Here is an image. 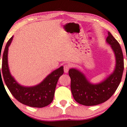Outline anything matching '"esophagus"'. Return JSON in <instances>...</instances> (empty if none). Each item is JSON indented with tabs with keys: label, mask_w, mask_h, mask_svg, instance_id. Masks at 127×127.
I'll return each instance as SVG.
<instances>
[{
	"label": "esophagus",
	"mask_w": 127,
	"mask_h": 127,
	"mask_svg": "<svg viewBox=\"0 0 127 127\" xmlns=\"http://www.w3.org/2000/svg\"><path fill=\"white\" fill-rule=\"evenodd\" d=\"M70 67H71V65H69V64H66V65H64V72L65 73H67Z\"/></svg>",
	"instance_id": "esophagus-1"
}]
</instances>
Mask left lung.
Returning <instances> with one entry per match:
<instances>
[{
    "label": "left lung",
    "mask_w": 127,
    "mask_h": 127,
    "mask_svg": "<svg viewBox=\"0 0 127 127\" xmlns=\"http://www.w3.org/2000/svg\"><path fill=\"white\" fill-rule=\"evenodd\" d=\"M106 41L113 50L116 59L114 72L102 82L92 84L84 73L76 69L69 70L71 78V89L74 99L79 104L93 106L102 104L109 99L121 82L124 71V57L120 45L110 32H108Z\"/></svg>",
    "instance_id": "left-lung-1"
}]
</instances>
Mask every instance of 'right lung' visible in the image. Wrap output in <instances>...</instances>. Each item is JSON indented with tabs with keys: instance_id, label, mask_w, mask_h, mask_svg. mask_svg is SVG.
<instances>
[{
	"instance_id": "obj_1",
	"label": "right lung",
	"mask_w": 127,
	"mask_h": 127,
	"mask_svg": "<svg viewBox=\"0 0 127 127\" xmlns=\"http://www.w3.org/2000/svg\"><path fill=\"white\" fill-rule=\"evenodd\" d=\"M12 39L13 36L11 37L6 43L3 54L1 72L0 68V79L1 77H3L4 82L10 93L22 104L31 107H46L53 101L58 81L64 73V67L61 66L55 70L48 75L41 83L34 87H23L19 85L11 75L8 66V48Z\"/></svg>"
}]
</instances>
